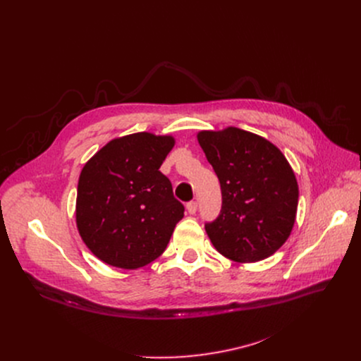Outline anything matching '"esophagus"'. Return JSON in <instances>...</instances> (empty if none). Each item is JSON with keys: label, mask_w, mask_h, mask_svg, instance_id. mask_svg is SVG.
<instances>
[{"label": "esophagus", "mask_w": 361, "mask_h": 361, "mask_svg": "<svg viewBox=\"0 0 361 361\" xmlns=\"http://www.w3.org/2000/svg\"><path fill=\"white\" fill-rule=\"evenodd\" d=\"M185 207H187V212H188L190 214H195L197 207H198V204H197V201H188Z\"/></svg>", "instance_id": "obj_1"}]
</instances>
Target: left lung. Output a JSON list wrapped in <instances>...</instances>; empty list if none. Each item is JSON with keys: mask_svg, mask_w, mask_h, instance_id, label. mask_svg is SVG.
<instances>
[{"mask_svg": "<svg viewBox=\"0 0 361 361\" xmlns=\"http://www.w3.org/2000/svg\"><path fill=\"white\" fill-rule=\"evenodd\" d=\"M197 138L221 187L220 214L205 223L213 245L237 263L267 259L295 221L298 185L288 161L266 138L235 127Z\"/></svg>", "mask_w": 361, "mask_h": 361, "instance_id": "1", "label": "left lung"}]
</instances>
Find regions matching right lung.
Segmentation results:
<instances>
[{"mask_svg": "<svg viewBox=\"0 0 361 361\" xmlns=\"http://www.w3.org/2000/svg\"><path fill=\"white\" fill-rule=\"evenodd\" d=\"M173 145L170 135L137 133L110 141L84 166L77 227L101 262L134 270L164 252L184 217V205L160 171Z\"/></svg>", "mask_w": 361, "mask_h": 361, "instance_id": "add662e5", "label": "right lung"}]
</instances>
